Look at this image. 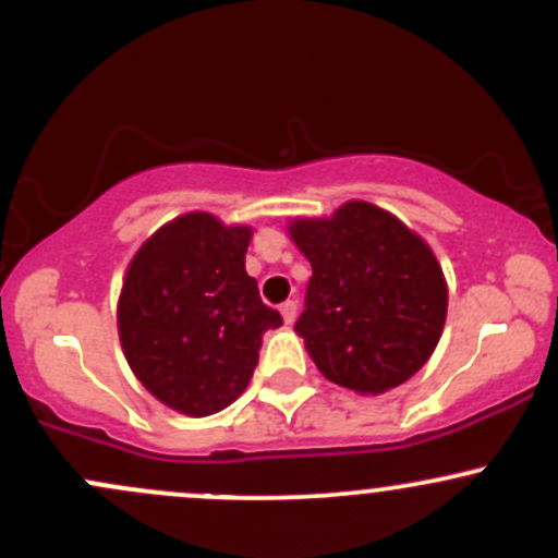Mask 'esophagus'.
<instances>
[{"instance_id": "esophagus-1", "label": "esophagus", "mask_w": 558, "mask_h": 558, "mask_svg": "<svg viewBox=\"0 0 558 558\" xmlns=\"http://www.w3.org/2000/svg\"><path fill=\"white\" fill-rule=\"evenodd\" d=\"M296 312H299V304L293 299H288L280 304V315H283V323L291 325L293 319H296Z\"/></svg>"}]
</instances>
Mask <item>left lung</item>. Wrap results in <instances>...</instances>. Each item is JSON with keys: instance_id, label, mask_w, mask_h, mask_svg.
Here are the masks:
<instances>
[{"instance_id": "1", "label": "left lung", "mask_w": 558, "mask_h": 558, "mask_svg": "<svg viewBox=\"0 0 558 558\" xmlns=\"http://www.w3.org/2000/svg\"><path fill=\"white\" fill-rule=\"evenodd\" d=\"M288 233L312 265L296 332L319 373L373 396L407 383L446 323L448 288L430 246L367 202L330 220H293Z\"/></svg>"}]
</instances>
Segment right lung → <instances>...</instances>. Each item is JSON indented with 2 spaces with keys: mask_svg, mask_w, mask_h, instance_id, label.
<instances>
[{
  "mask_svg": "<svg viewBox=\"0 0 558 558\" xmlns=\"http://www.w3.org/2000/svg\"><path fill=\"white\" fill-rule=\"evenodd\" d=\"M252 228L175 217L138 248L118 301L125 360L170 409L207 417L246 390L265 330L283 317L246 272Z\"/></svg>",
  "mask_w": 558,
  "mask_h": 558,
  "instance_id": "obj_1",
  "label": "right lung"
}]
</instances>
